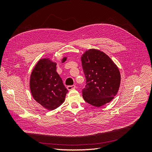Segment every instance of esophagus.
I'll list each match as a JSON object with an SVG mask.
<instances>
[{
	"label": "esophagus",
	"mask_w": 152,
	"mask_h": 152,
	"mask_svg": "<svg viewBox=\"0 0 152 152\" xmlns=\"http://www.w3.org/2000/svg\"><path fill=\"white\" fill-rule=\"evenodd\" d=\"M76 87V86H67V89L68 90V91H70V90H72V89H75Z\"/></svg>",
	"instance_id": "1"
}]
</instances>
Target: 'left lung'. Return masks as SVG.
Returning a JSON list of instances; mask_svg holds the SVG:
<instances>
[{
  "label": "left lung",
  "instance_id": "1",
  "mask_svg": "<svg viewBox=\"0 0 152 152\" xmlns=\"http://www.w3.org/2000/svg\"><path fill=\"white\" fill-rule=\"evenodd\" d=\"M86 85L82 96L89 104L100 107L114 98L121 84V73L110 58L99 50L91 49L81 57Z\"/></svg>",
  "mask_w": 152,
  "mask_h": 152
}]
</instances>
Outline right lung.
<instances>
[{
  "instance_id": "add662e5",
  "label": "right lung",
  "mask_w": 152,
  "mask_h": 152,
  "mask_svg": "<svg viewBox=\"0 0 152 152\" xmlns=\"http://www.w3.org/2000/svg\"><path fill=\"white\" fill-rule=\"evenodd\" d=\"M66 60V57H64L62 63ZM56 65L49 58L40 59L30 75L32 96L37 102L49 110H53L62 104L68 92L56 72Z\"/></svg>"
}]
</instances>
